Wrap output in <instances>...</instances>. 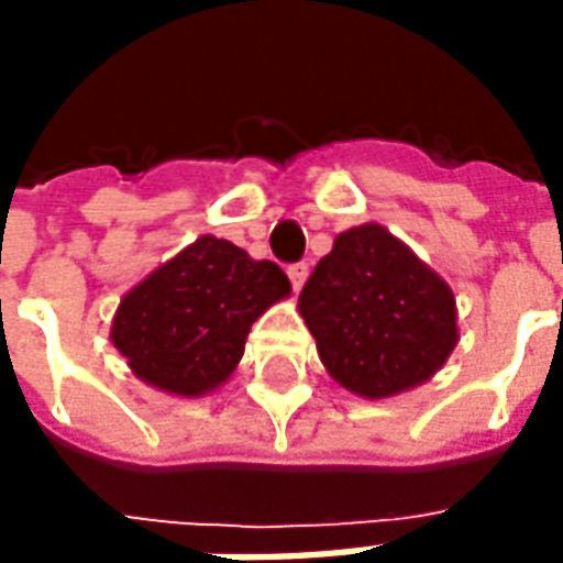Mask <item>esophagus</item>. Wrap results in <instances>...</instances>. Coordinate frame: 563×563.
<instances>
[{
    "mask_svg": "<svg viewBox=\"0 0 563 563\" xmlns=\"http://www.w3.org/2000/svg\"><path fill=\"white\" fill-rule=\"evenodd\" d=\"M286 274H289V280H292L295 289H301V286L307 283V277H310V268H307L305 262H298V265H289Z\"/></svg>",
    "mask_w": 563,
    "mask_h": 563,
    "instance_id": "1",
    "label": "esophagus"
}]
</instances>
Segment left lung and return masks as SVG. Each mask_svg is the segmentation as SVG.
<instances>
[{"instance_id": "obj_1", "label": "left lung", "mask_w": 563, "mask_h": 563, "mask_svg": "<svg viewBox=\"0 0 563 563\" xmlns=\"http://www.w3.org/2000/svg\"><path fill=\"white\" fill-rule=\"evenodd\" d=\"M298 313L329 377L367 401L428 383L459 343L449 283L379 222L334 238L298 295Z\"/></svg>"}]
</instances>
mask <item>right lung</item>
Instances as JSON below:
<instances>
[{
	"mask_svg": "<svg viewBox=\"0 0 563 563\" xmlns=\"http://www.w3.org/2000/svg\"><path fill=\"white\" fill-rule=\"evenodd\" d=\"M289 292L274 262L201 234L120 298L111 343L141 383L201 398L229 383L250 325Z\"/></svg>",
	"mask_w": 563,
	"mask_h": 563,
	"instance_id": "1",
	"label": "right lung"
}]
</instances>
